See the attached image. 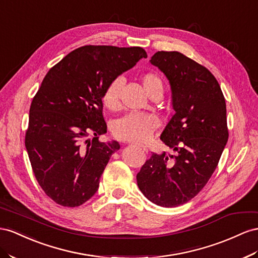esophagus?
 Here are the masks:
<instances>
[{
    "instance_id": "1",
    "label": "esophagus",
    "mask_w": 258,
    "mask_h": 258,
    "mask_svg": "<svg viewBox=\"0 0 258 258\" xmlns=\"http://www.w3.org/2000/svg\"><path fill=\"white\" fill-rule=\"evenodd\" d=\"M138 148H140L141 150H143V152H145V153H148V149L145 148V146H143V145H138Z\"/></svg>"
}]
</instances>
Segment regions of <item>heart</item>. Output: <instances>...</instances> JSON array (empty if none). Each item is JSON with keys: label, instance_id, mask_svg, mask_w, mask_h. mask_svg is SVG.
<instances>
[{"label": "heart", "instance_id": "heart-1", "mask_svg": "<svg viewBox=\"0 0 258 258\" xmlns=\"http://www.w3.org/2000/svg\"><path fill=\"white\" fill-rule=\"evenodd\" d=\"M141 82L145 92L150 97L156 94H163V81L159 76L153 73L144 74ZM122 86L121 78H116L108 83L102 94L104 106L110 110H117L120 106L119 90ZM157 119L149 114L131 113L117 119L113 123L114 136L122 141L144 142L152 136L157 127Z\"/></svg>", "mask_w": 258, "mask_h": 258}]
</instances>
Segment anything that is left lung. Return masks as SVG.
I'll list each match as a JSON object with an SVG mask.
<instances>
[{
	"label": "left lung",
	"instance_id": "left-lung-1",
	"mask_svg": "<svg viewBox=\"0 0 258 258\" xmlns=\"http://www.w3.org/2000/svg\"><path fill=\"white\" fill-rule=\"evenodd\" d=\"M168 79L175 114L161 140L177 155L153 153L137 175L153 203L176 207L203 189L228 141L226 101L207 68L179 52H156L150 59Z\"/></svg>",
	"mask_w": 258,
	"mask_h": 258
}]
</instances>
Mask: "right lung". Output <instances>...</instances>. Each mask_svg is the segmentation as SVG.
I'll list each match as a JSON object with an SVG mask.
<instances>
[{
    "instance_id": "obj_1",
    "label": "right lung",
    "mask_w": 258,
    "mask_h": 258,
    "mask_svg": "<svg viewBox=\"0 0 258 258\" xmlns=\"http://www.w3.org/2000/svg\"><path fill=\"white\" fill-rule=\"evenodd\" d=\"M143 57L148 54L140 46L86 45L46 74L31 102L25 144L34 176L55 203L79 206L99 189L110 156L120 149L117 141H99L107 131L102 94Z\"/></svg>"
}]
</instances>
